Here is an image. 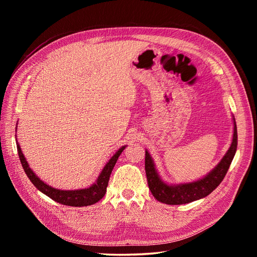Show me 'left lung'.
Listing matches in <instances>:
<instances>
[{
  "mask_svg": "<svg viewBox=\"0 0 257 257\" xmlns=\"http://www.w3.org/2000/svg\"><path fill=\"white\" fill-rule=\"evenodd\" d=\"M238 137H237V125L234 118V135L232 142L228 151L224 155L221 162L217 164L211 172L204 178L197 181L181 184H167L161 179L157 169L154 167L152 158L148 151H146L145 169L147 175V180L149 189L155 199L161 203L167 205H182L192 203L194 200L200 199L209 195L213 190L216 189L226 175L230 166V163L235 157L237 150Z\"/></svg>",
  "mask_w": 257,
  "mask_h": 257,
  "instance_id": "obj_1",
  "label": "left lung"
}]
</instances>
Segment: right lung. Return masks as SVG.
I'll return each mask as SVG.
<instances>
[{
	"label": "right lung",
	"mask_w": 257,
	"mask_h": 257,
	"mask_svg": "<svg viewBox=\"0 0 257 257\" xmlns=\"http://www.w3.org/2000/svg\"><path fill=\"white\" fill-rule=\"evenodd\" d=\"M124 149H125V146L120 148V149L112 155V158L103 168L102 173H100V175L98 176L95 183H93L90 188L74 190V191H64V190H58V189L51 188V186L43 182L41 179L34 174L33 170L29 167V164L25 158V155H23L20 149V146L17 143V150H18L21 165L23 169H25L27 176L29 177L30 181L35 185V188H37V190H40L42 193L45 194V195H47L54 201H57V203L66 205V206H72V207L90 206L97 203L98 200H100L104 197V195L106 194L108 181H109L110 174L112 172L116 161H118V158L120 157V154Z\"/></svg>",
	"instance_id": "right-lung-1"
}]
</instances>
